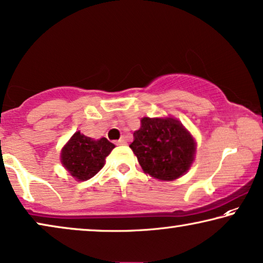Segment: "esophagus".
<instances>
[{
  "instance_id": "34e87169",
  "label": "esophagus",
  "mask_w": 263,
  "mask_h": 263,
  "mask_svg": "<svg viewBox=\"0 0 263 263\" xmlns=\"http://www.w3.org/2000/svg\"><path fill=\"white\" fill-rule=\"evenodd\" d=\"M125 143H126V140H125V138H120L119 140H116L117 145H124Z\"/></svg>"
}]
</instances>
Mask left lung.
<instances>
[{"label": "left lung", "mask_w": 263, "mask_h": 263, "mask_svg": "<svg viewBox=\"0 0 263 263\" xmlns=\"http://www.w3.org/2000/svg\"><path fill=\"white\" fill-rule=\"evenodd\" d=\"M130 147L145 173L158 180H175L190 169L195 153L192 136L179 121L143 118Z\"/></svg>", "instance_id": "8db88e82"}]
</instances>
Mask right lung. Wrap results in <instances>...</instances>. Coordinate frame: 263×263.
I'll list each match as a JSON object with an SVG mask.
<instances>
[{
	"instance_id": "right-lung-1",
	"label": "right lung",
	"mask_w": 263,
	"mask_h": 263,
	"mask_svg": "<svg viewBox=\"0 0 263 263\" xmlns=\"http://www.w3.org/2000/svg\"><path fill=\"white\" fill-rule=\"evenodd\" d=\"M114 147L108 139H91L76 132L62 150V163L77 180L86 181L103 167L105 158Z\"/></svg>"
}]
</instances>
